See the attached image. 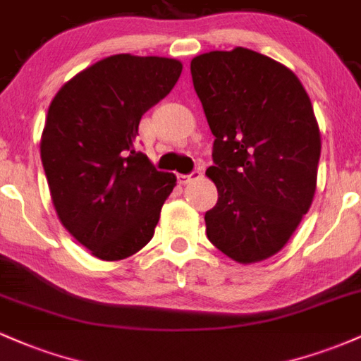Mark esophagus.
<instances>
[{
    "label": "esophagus",
    "mask_w": 361,
    "mask_h": 361,
    "mask_svg": "<svg viewBox=\"0 0 361 361\" xmlns=\"http://www.w3.org/2000/svg\"><path fill=\"white\" fill-rule=\"evenodd\" d=\"M200 176H202V169H193L190 175H180V176H178V181H180L181 185H188L190 181L198 180Z\"/></svg>",
    "instance_id": "esophagus-1"
}]
</instances>
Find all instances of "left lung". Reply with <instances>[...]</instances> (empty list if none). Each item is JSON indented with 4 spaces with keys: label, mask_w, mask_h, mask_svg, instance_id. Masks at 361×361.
Here are the masks:
<instances>
[{
    "label": "left lung",
    "mask_w": 361,
    "mask_h": 361,
    "mask_svg": "<svg viewBox=\"0 0 361 361\" xmlns=\"http://www.w3.org/2000/svg\"><path fill=\"white\" fill-rule=\"evenodd\" d=\"M192 80L215 135L205 175L219 200L207 238L238 263L263 261L295 233L316 193L321 132L299 78L235 47L193 57Z\"/></svg>",
    "instance_id": "left-lung-1"
}]
</instances>
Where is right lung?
<instances>
[{
    "instance_id": "right-lung-1",
    "label": "right lung",
    "mask_w": 361,
    "mask_h": 361,
    "mask_svg": "<svg viewBox=\"0 0 361 361\" xmlns=\"http://www.w3.org/2000/svg\"><path fill=\"white\" fill-rule=\"evenodd\" d=\"M181 69L168 57L117 54L78 73L49 106L40 157L54 209L97 258H128L154 235L176 176L135 151V137Z\"/></svg>"
}]
</instances>
